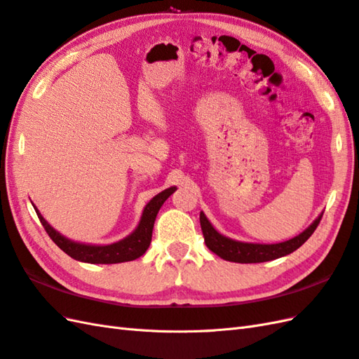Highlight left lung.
<instances>
[{"label":"left lung","mask_w":359,"mask_h":359,"mask_svg":"<svg viewBox=\"0 0 359 359\" xmlns=\"http://www.w3.org/2000/svg\"><path fill=\"white\" fill-rule=\"evenodd\" d=\"M323 214H320L314 223H312L306 231H303L300 235L291 238L288 241L278 243V244H253V243H241L231 240L222 233H218L214 226L210 224L209 219L203 212H200V226L201 232L205 236V243L210 252L218 255L219 258L231 262L240 264H256V262H267L282 258L297 250L302 244H305L308 238L314 233Z\"/></svg>","instance_id":"8db88e82"}]
</instances>
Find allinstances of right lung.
<instances>
[{"mask_svg":"<svg viewBox=\"0 0 359 359\" xmlns=\"http://www.w3.org/2000/svg\"><path fill=\"white\" fill-rule=\"evenodd\" d=\"M176 187H171L159 192L158 196H154L149 203L145 205L142 210V217L140 219V224L135 229V231L126 236L124 240L107 244V245H90V244H81L68 240L67 236L60 235L56 229H53L45 218L41 215V212L36 206L33 205L36 214H38L41 223L45 231H47L48 236L56 243L59 249H62L72 259L80 261V262H88V264H118V262H127L133 261L136 258L142 256L147 249L150 247L151 243V233H153V226L156 215H158L161 206L163 201L167 200L174 191Z\"/></svg>","mask_w":359,"mask_h":359,"instance_id":"right-lung-1","label":"right lung"}]
</instances>
